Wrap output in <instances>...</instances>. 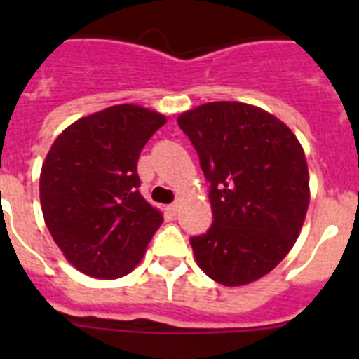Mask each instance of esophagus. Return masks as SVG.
<instances>
[{"label":"esophagus","instance_id":"34e87169","mask_svg":"<svg viewBox=\"0 0 359 359\" xmlns=\"http://www.w3.org/2000/svg\"><path fill=\"white\" fill-rule=\"evenodd\" d=\"M177 210H180V205H177V203H172V205H169V207H167V212L172 215H176Z\"/></svg>","mask_w":359,"mask_h":359}]
</instances>
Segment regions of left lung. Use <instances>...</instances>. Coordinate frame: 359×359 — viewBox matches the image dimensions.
<instances>
[{
  "label": "left lung",
  "mask_w": 359,
  "mask_h": 359,
  "mask_svg": "<svg viewBox=\"0 0 359 359\" xmlns=\"http://www.w3.org/2000/svg\"><path fill=\"white\" fill-rule=\"evenodd\" d=\"M210 182L214 224L192 237L199 268L217 284L246 286L290 253L309 207V172L294 133L244 102H208L177 116Z\"/></svg>",
  "instance_id": "left-lung-1"
}]
</instances>
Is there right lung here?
Instances as JSON below:
<instances>
[{
	"instance_id": "1",
	"label": "right lung",
	"mask_w": 359,
	"mask_h": 359,
	"mask_svg": "<svg viewBox=\"0 0 359 359\" xmlns=\"http://www.w3.org/2000/svg\"><path fill=\"white\" fill-rule=\"evenodd\" d=\"M167 122L118 104L82 116L57 136L43 161L44 223L66 261L93 278H118L142 261L163 214L140 194L136 163Z\"/></svg>"
}]
</instances>
